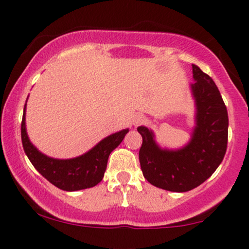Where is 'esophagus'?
I'll list each match as a JSON object with an SVG mask.
<instances>
[{"mask_svg": "<svg viewBox=\"0 0 249 249\" xmlns=\"http://www.w3.org/2000/svg\"><path fill=\"white\" fill-rule=\"evenodd\" d=\"M144 122H145V118L143 117L142 114H136L134 117V119H132V125H134V126H137V125L142 124V123Z\"/></svg>", "mask_w": 249, "mask_h": 249, "instance_id": "1", "label": "esophagus"}]
</instances>
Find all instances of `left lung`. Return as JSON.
<instances>
[{
  "instance_id": "8db88e82",
  "label": "left lung",
  "mask_w": 249,
  "mask_h": 249,
  "mask_svg": "<svg viewBox=\"0 0 249 249\" xmlns=\"http://www.w3.org/2000/svg\"><path fill=\"white\" fill-rule=\"evenodd\" d=\"M193 78L195 127L184 147H159L152 130L137 127L143 140L139 154L143 176L154 187L169 192L184 193L199 187L217 170L227 152L229 118L222 95L212 78L196 65H193Z\"/></svg>"
}]
</instances>
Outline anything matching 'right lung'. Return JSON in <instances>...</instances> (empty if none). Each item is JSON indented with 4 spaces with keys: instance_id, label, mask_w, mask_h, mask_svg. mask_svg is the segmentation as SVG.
I'll list each match as a JSON object with an SVG mask.
<instances>
[{
    "instance_id": "1",
    "label": "right lung",
    "mask_w": 249,
    "mask_h": 249,
    "mask_svg": "<svg viewBox=\"0 0 249 249\" xmlns=\"http://www.w3.org/2000/svg\"><path fill=\"white\" fill-rule=\"evenodd\" d=\"M25 110L26 104L21 122V142L27 158L46 179L66 192H77L99 184L106 171L109 154L129 132V129H124L109 135L80 157L73 159H54L39 152L30 142L25 124Z\"/></svg>"
}]
</instances>
